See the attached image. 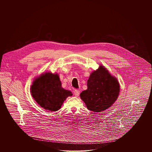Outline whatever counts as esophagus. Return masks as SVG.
I'll use <instances>...</instances> for the list:
<instances>
[{"label":"esophagus","mask_w":152,"mask_h":152,"mask_svg":"<svg viewBox=\"0 0 152 152\" xmlns=\"http://www.w3.org/2000/svg\"><path fill=\"white\" fill-rule=\"evenodd\" d=\"M80 92L79 90H77V89L75 90V91H74V95H75L76 97H78V96H79Z\"/></svg>","instance_id":"1"}]
</instances>
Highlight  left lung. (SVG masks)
<instances>
[{
	"label": "left lung",
	"instance_id": "1",
	"mask_svg": "<svg viewBox=\"0 0 152 152\" xmlns=\"http://www.w3.org/2000/svg\"><path fill=\"white\" fill-rule=\"evenodd\" d=\"M87 86V90L80 94V97L87 108L94 112H100L110 107L120 92L118 80L101 65L91 73Z\"/></svg>",
	"mask_w": 152,
	"mask_h": 152
}]
</instances>
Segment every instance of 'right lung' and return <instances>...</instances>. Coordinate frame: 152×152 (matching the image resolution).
<instances>
[{
  "instance_id": "right-lung-1",
  "label": "right lung",
  "mask_w": 152,
  "mask_h": 152,
  "mask_svg": "<svg viewBox=\"0 0 152 152\" xmlns=\"http://www.w3.org/2000/svg\"><path fill=\"white\" fill-rule=\"evenodd\" d=\"M31 92L40 107L50 111H57L65 99L72 95L71 91L61 87L58 74L50 72L43 74L34 80Z\"/></svg>"
}]
</instances>
